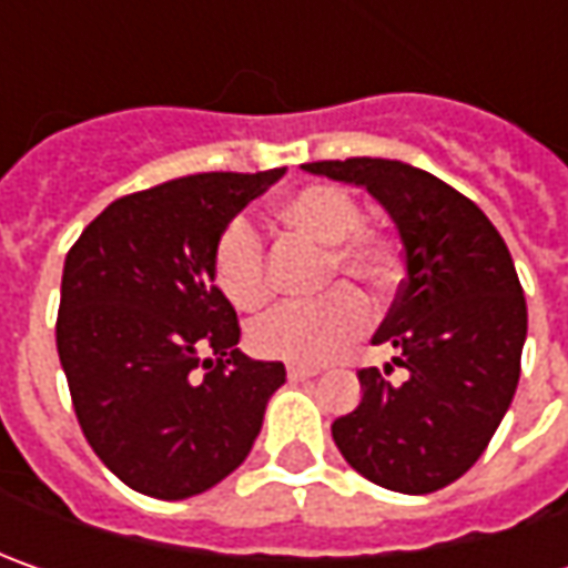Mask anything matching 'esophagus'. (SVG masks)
<instances>
[{"label":"esophagus","mask_w":568,"mask_h":568,"mask_svg":"<svg viewBox=\"0 0 568 568\" xmlns=\"http://www.w3.org/2000/svg\"><path fill=\"white\" fill-rule=\"evenodd\" d=\"M287 376L294 382H303V379H313V376H318L316 366H300V363H294V366H287Z\"/></svg>","instance_id":"1"}]
</instances>
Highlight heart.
<instances>
[{"label": "heart", "mask_w": 568, "mask_h": 568, "mask_svg": "<svg viewBox=\"0 0 568 568\" xmlns=\"http://www.w3.org/2000/svg\"><path fill=\"white\" fill-rule=\"evenodd\" d=\"M277 221L296 236L325 246L318 281H354L366 291H385L398 274L395 240L379 227L363 224L354 192L335 183H310L277 202ZM211 277L217 291L243 313H255L272 296L268 250L250 217L236 214L217 230L211 246ZM369 328V306L351 287L310 303H284L250 328L252 347L265 357L316 363L338 357Z\"/></svg>", "instance_id": "heart-1"}]
</instances>
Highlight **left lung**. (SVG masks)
<instances>
[{
    "label": "left lung",
    "mask_w": 568,
    "mask_h": 568,
    "mask_svg": "<svg viewBox=\"0 0 568 568\" xmlns=\"http://www.w3.org/2000/svg\"><path fill=\"white\" fill-rule=\"evenodd\" d=\"M303 170L379 199L404 255L398 296L373 335L395 357L385 373H357L363 398L332 424L335 446L385 490H443L490 446L518 385L528 306L509 246L468 195L417 166L347 158Z\"/></svg>",
    "instance_id": "8db88e82"
}]
</instances>
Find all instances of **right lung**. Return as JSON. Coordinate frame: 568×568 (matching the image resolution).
<instances>
[{"mask_svg": "<svg viewBox=\"0 0 568 568\" xmlns=\"http://www.w3.org/2000/svg\"><path fill=\"white\" fill-rule=\"evenodd\" d=\"M281 176L195 173L122 195L65 255L55 351L78 426L144 496L221 484L284 385V363L240 354L236 313L211 277L217 230Z\"/></svg>", "mask_w": 568, "mask_h": 568, "instance_id": "add662e5", "label": "right lung"}]
</instances>
